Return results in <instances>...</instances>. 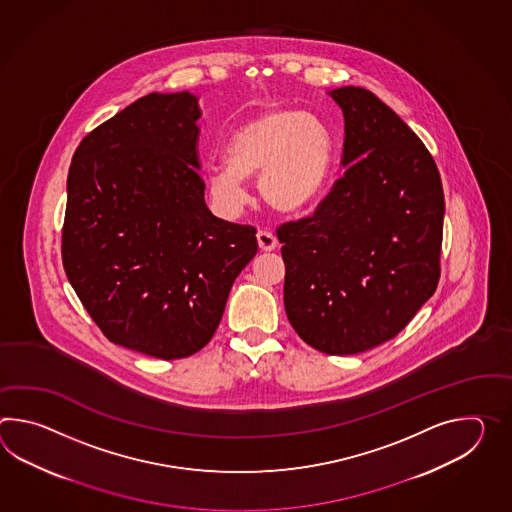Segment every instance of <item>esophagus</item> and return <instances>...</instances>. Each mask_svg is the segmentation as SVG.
Wrapping results in <instances>:
<instances>
[{
    "label": "esophagus",
    "mask_w": 512,
    "mask_h": 512,
    "mask_svg": "<svg viewBox=\"0 0 512 512\" xmlns=\"http://www.w3.org/2000/svg\"><path fill=\"white\" fill-rule=\"evenodd\" d=\"M257 242L262 251H273L279 246V240L268 229H259L257 231Z\"/></svg>",
    "instance_id": "1"
}]
</instances>
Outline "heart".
<instances>
[{
  "label": "heart",
  "mask_w": 512,
  "mask_h": 512,
  "mask_svg": "<svg viewBox=\"0 0 512 512\" xmlns=\"http://www.w3.org/2000/svg\"><path fill=\"white\" fill-rule=\"evenodd\" d=\"M224 159L207 174V189L220 213L239 215L246 204V180L259 176L262 200L290 215L325 191L336 145L319 115L273 106L229 136Z\"/></svg>",
  "instance_id": "b5f03b06"
}]
</instances>
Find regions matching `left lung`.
<instances>
[{
  "mask_svg": "<svg viewBox=\"0 0 512 512\" xmlns=\"http://www.w3.org/2000/svg\"><path fill=\"white\" fill-rule=\"evenodd\" d=\"M345 119V172L314 215L277 229L284 310L321 353L395 338L441 275L444 193L432 154L375 93L330 91Z\"/></svg>",
  "mask_w": 512,
  "mask_h": 512,
  "instance_id": "1",
  "label": "left lung"
}]
</instances>
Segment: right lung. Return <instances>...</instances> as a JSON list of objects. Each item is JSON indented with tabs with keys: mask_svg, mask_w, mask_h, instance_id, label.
Listing matches in <instances>:
<instances>
[{
	"mask_svg": "<svg viewBox=\"0 0 512 512\" xmlns=\"http://www.w3.org/2000/svg\"><path fill=\"white\" fill-rule=\"evenodd\" d=\"M198 97L148 93L80 141L62 262L115 345L161 360L198 353L257 253L253 226L216 218L200 178Z\"/></svg>",
	"mask_w": 512,
	"mask_h": 512,
	"instance_id": "add662e5",
	"label": "right lung"
}]
</instances>
